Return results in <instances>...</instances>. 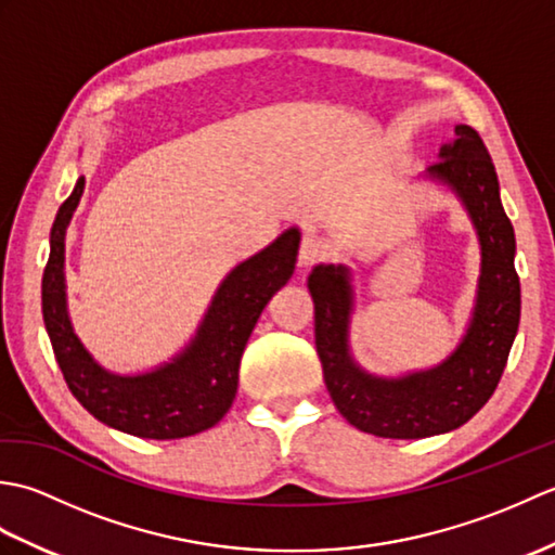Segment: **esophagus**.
<instances>
[{"label": "esophagus", "mask_w": 555, "mask_h": 555, "mask_svg": "<svg viewBox=\"0 0 555 555\" xmlns=\"http://www.w3.org/2000/svg\"><path fill=\"white\" fill-rule=\"evenodd\" d=\"M326 257V245L322 238H317L314 233H305L302 243H300V253H298V262L300 267H312L314 262Z\"/></svg>", "instance_id": "obj_1"}]
</instances>
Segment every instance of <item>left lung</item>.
<instances>
[{
  "mask_svg": "<svg viewBox=\"0 0 555 555\" xmlns=\"http://www.w3.org/2000/svg\"><path fill=\"white\" fill-rule=\"evenodd\" d=\"M420 179L448 188L460 199L481 253L473 314L451 356L398 376L367 372L350 348L356 312L350 267L317 264L308 276L314 344L328 396L352 427L382 439H424L475 417L496 391L520 326L515 231L505 217L489 150L475 128L455 126L451 143L439 150V162Z\"/></svg>",
  "mask_w": 555,
  "mask_h": 555,
  "instance_id": "1",
  "label": "left lung"
}]
</instances>
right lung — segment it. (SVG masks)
<instances>
[{
    "mask_svg": "<svg viewBox=\"0 0 555 555\" xmlns=\"http://www.w3.org/2000/svg\"><path fill=\"white\" fill-rule=\"evenodd\" d=\"M82 188L80 176L56 211L42 276L44 328L70 393L102 424L140 439H183L215 427L238 391L241 358L259 314L296 269L300 229H286L223 276L195 334L176 356L145 372L119 374L92 358L68 314L66 229Z\"/></svg>",
    "mask_w": 555,
    "mask_h": 555,
    "instance_id": "obj_1",
    "label": "right lung"
}]
</instances>
